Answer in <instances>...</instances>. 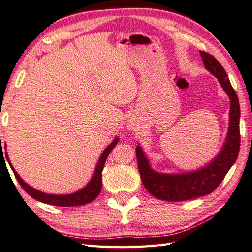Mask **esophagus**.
<instances>
[{
	"instance_id": "34e87169",
	"label": "esophagus",
	"mask_w": 252,
	"mask_h": 252,
	"mask_svg": "<svg viewBox=\"0 0 252 252\" xmlns=\"http://www.w3.org/2000/svg\"><path fill=\"white\" fill-rule=\"evenodd\" d=\"M127 129H129L130 131H136V129H137V125L135 124V122H134V121H129V122H128V124H127Z\"/></svg>"
}]
</instances>
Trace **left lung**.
Returning a JSON list of instances; mask_svg holds the SVG:
<instances>
[{
  "mask_svg": "<svg viewBox=\"0 0 252 252\" xmlns=\"http://www.w3.org/2000/svg\"><path fill=\"white\" fill-rule=\"evenodd\" d=\"M200 55L204 67L217 78L220 87L229 97L228 130L220 150L210 162L196 170L179 173H163L154 170L142 147L140 145L136 147L137 162L144 187L151 195L162 201H187L212 193L224 180L239 154L240 107L238 96L222 65L207 52L200 51Z\"/></svg>",
  "mask_w": 252,
  "mask_h": 252,
  "instance_id": "8db88e82",
  "label": "left lung"
}]
</instances>
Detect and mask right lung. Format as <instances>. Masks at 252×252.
Masks as SVG:
<instances>
[{
  "label": "right lung",
  "instance_id": "add662e5",
  "mask_svg": "<svg viewBox=\"0 0 252 252\" xmlns=\"http://www.w3.org/2000/svg\"><path fill=\"white\" fill-rule=\"evenodd\" d=\"M118 140H120V138H118V137H115L111 144L103 150V153L101 154V156H99V159L95 165V169H94L92 178L90 179V181L87 183V185H84V187L81 189H79V191L69 193V194H49V193L41 192L39 189H36L35 188L31 187L30 184L24 181V180L20 177V174L16 172L15 169H14L11 161H9L7 153H6V159L8 161L9 167H11L14 174H15L17 181L20 182L22 188L25 189L28 195H31L32 198H35V200L39 201L41 203H46L54 206H63V207L81 206L95 200L99 192H101L102 171L104 168V164H105L108 154H110L114 147L117 145ZM5 149H6V145H5ZM2 151L3 150H1V153Z\"/></svg>",
  "mask_w": 252,
  "mask_h": 252
}]
</instances>
